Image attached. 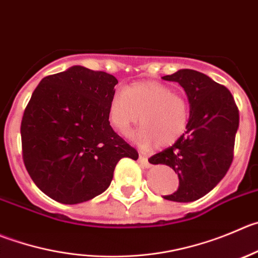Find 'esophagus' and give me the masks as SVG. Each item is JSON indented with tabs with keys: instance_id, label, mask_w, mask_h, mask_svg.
<instances>
[{
	"instance_id": "obj_1",
	"label": "esophagus",
	"mask_w": 258,
	"mask_h": 258,
	"mask_svg": "<svg viewBox=\"0 0 258 258\" xmlns=\"http://www.w3.org/2000/svg\"><path fill=\"white\" fill-rule=\"evenodd\" d=\"M139 160H140V163H141V164H143L145 168L150 167V163H149V160H148V156L144 155V154H140V158H139Z\"/></svg>"
}]
</instances>
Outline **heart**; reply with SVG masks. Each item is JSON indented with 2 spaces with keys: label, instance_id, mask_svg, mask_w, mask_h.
Segmentation results:
<instances>
[{
  "label": "heart",
  "instance_id": "heart-1",
  "mask_svg": "<svg viewBox=\"0 0 258 258\" xmlns=\"http://www.w3.org/2000/svg\"><path fill=\"white\" fill-rule=\"evenodd\" d=\"M108 118L113 128L127 135L140 119L136 134L143 146L158 143L169 146L179 140L189 123V104L170 86L156 81H144L117 90L110 96Z\"/></svg>",
  "mask_w": 258,
  "mask_h": 258
}]
</instances>
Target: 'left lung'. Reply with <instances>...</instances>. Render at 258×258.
<instances>
[{
	"label": "left lung",
	"mask_w": 258,
	"mask_h": 258,
	"mask_svg": "<svg viewBox=\"0 0 258 258\" xmlns=\"http://www.w3.org/2000/svg\"><path fill=\"white\" fill-rule=\"evenodd\" d=\"M163 79L186 91L189 123L174 145L151 156L149 163L168 165L178 174L179 187L165 200L191 202L209 194L227 174L234 156L239 110L232 93L205 74L184 69Z\"/></svg>",
	"instance_id": "8db88e82"
}]
</instances>
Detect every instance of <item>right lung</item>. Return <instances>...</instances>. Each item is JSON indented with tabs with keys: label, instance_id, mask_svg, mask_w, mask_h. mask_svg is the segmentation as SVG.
Instances as JSON below:
<instances>
[{
	"label": "right lung",
	"instance_id": "1",
	"mask_svg": "<svg viewBox=\"0 0 258 258\" xmlns=\"http://www.w3.org/2000/svg\"><path fill=\"white\" fill-rule=\"evenodd\" d=\"M113 75L72 66L45 76L21 119L26 170L38 188L67 205L89 201L109 187L122 158L135 148L113 131L108 118Z\"/></svg>",
	"mask_w": 258,
	"mask_h": 258
}]
</instances>
